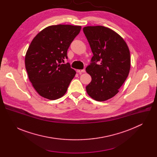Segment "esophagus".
Wrapping results in <instances>:
<instances>
[{
    "label": "esophagus",
    "mask_w": 157,
    "mask_h": 157,
    "mask_svg": "<svg viewBox=\"0 0 157 157\" xmlns=\"http://www.w3.org/2000/svg\"><path fill=\"white\" fill-rule=\"evenodd\" d=\"M77 72L79 73H85L86 71L85 70H77Z\"/></svg>",
    "instance_id": "obj_1"
}]
</instances>
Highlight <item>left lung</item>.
<instances>
[{
	"mask_svg": "<svg viewBox=\"0 0 157 157\" xmlns=\"http://www.w3.org/2000/svg\"><path fill=\"white\" fill-rule=\"evenodd\" d=\"M83 32L93 53L86 68L92 80L86 87L88 95L98 101L114 97L126 80L130 69V55L124 40L103 26H88Z\"/></svg>",
	"mask_w": 157,
	"mask_h": 157,
	"instance_id": "8db88e82",
	"label": "left lung"
}]
</instances>
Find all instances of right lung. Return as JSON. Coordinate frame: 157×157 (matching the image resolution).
Segmentation results:
<instances>
[{
	"label": "right lung",
	"mask_w": 157,
	"mask_h": 157,
	"mask_svg": "<svg viewBox=\"0 0 157 157\" xmlns=\"http://www.w3.org/2000/svg\"><path fill=\"white\" fill-rule=\"evenodd\" d=\"M81 26L57 25L39 32L27 52L25 64L29 78L36 92L50 100L61 98L67 91L76 71L68 59L67 51Z\"/></svg>",
	"instance_id": "1"
}]
</instances>
